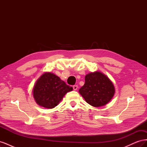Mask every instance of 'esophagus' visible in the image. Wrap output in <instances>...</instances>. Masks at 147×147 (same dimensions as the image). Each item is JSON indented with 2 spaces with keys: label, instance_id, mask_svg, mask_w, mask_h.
<instances>
[{
  "label": "esophagus",
  "instance_id": "34e87169",
  "mask_svg": "<svg viewBox=\"0 0 147 147\" xmlns=\"http://www.w3.org/2000/svg\"><path fill=\"white\" fill-rule=\"evenodd\" d=\"M73 89H74V90H77L78 89V86L77 85H74L73 86Z\"/></svg>",
  "mask_w": 147,
  "mask_h": 147
}]
</instances>
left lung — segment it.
<instances>
[{
    "instance_id": "left-lung-1",
    "label": "left lung",
    "mask_w": 147,
    "mask_h": 147,
    "mask_svg": "<svg viewBox=\"0 0 147 147\" xmlns=\"http://www.w3.org/2000/svg\"><path fill=\"white\" fill-rule=\"evenodd\" d=\"M79 92L88 104L98 107L112 99L115 88L109 78L101 72L90 73L85 76V83Z\"/></svg>"
}]
</instances>
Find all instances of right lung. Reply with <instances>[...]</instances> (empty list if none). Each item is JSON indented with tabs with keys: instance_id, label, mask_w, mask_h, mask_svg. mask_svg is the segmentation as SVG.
I'll return each instance as SVG.
<instances>
[{
	"instance_id": "1",
	"label": "right lung",
	"mask_w": 147,
	"mask_h": 147,
	"mask_svg": "<svg viewBox=\"0 0 147 147\" xmlns=\"http://www.w3.org/2000/svg\"><path fill=\"white\" fill-rule=\"evenodd\" d=\"M73 90L55 74L45 73L40 77L33 88V96L37 104L53 109L59 103L63 96Z\"/></svg>"
}]
</instances>
